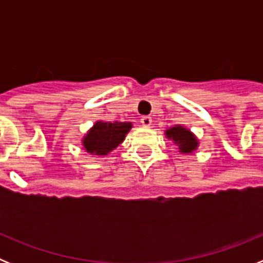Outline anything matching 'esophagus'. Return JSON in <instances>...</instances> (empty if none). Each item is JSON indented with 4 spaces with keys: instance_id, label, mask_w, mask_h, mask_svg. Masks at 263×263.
<instances>
[{
    "instance_id": "obj_1",
    "label": "esophagus",
    "mask_w": 263,
    "mask_h": 263,
    "mask_svg": "<svg viewBox=\"0 0 263 263\" xmlns=\"http://www.w3.org/2000/svg\"><path fill=\"white\" fill-rule=\"evenodd\" d=\"M153 122L152 117H148V116H143L142 118H141V124L143 125V126H150Z\"/></svg>"
}]
</instances>
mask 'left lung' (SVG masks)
<instances>
[{
  "mask_svg": "<svg viewBox=\"0 0 263 263\" xmlns=\"http://www.w3.org/2000/svg\"><path fill=\"white\" fill-rule=\"evenodd\" d=\"M166 136L168 139H173L175 145L179 146V152L183 154H191L199 146L196 137L185 127L176 125L166 130Z\"/></svg>",
  "mask_w": 263,
  "mask_h": 263,
  "instance_id": "left-lung-1",
  "label": "left lung"
}]
</instances>
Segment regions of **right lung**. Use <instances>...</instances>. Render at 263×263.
Here are the masks:
<instances>
[{
  "label": "right lung",
  "mask_w": 263,
  "mask_h": 263,
  "mask_svg": "<svg viewBox=\"0 0 263 263\" xmlns=\"http://www.w3.org/2000/svg\"><path fill=\"white\" fill-rule=\"evenodd\" d=\"M132 129V122L97 121L83 138V146L89 154L106 155L115 150Z\"/></svg>",
  "instance_id": "right-lung-1"
}]
</instances>
